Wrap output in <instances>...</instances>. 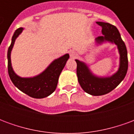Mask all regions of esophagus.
<instances>
[{
    "label": "esophagus",
    "mask_w": 134,
    "mask_h": 134,
    "mask_svg": "<svg viewBox=\"0 0 134 134\" xmlns=\"http://www.w3.org/2000/svg\"><path fill=\"white\" fill-rule=\"evenodd\" d=\"M70 56L71 58L75 59L77 57V53L75 51H74V50H72V51H70Z\"/></svg>",
    "instance_id": "34e87169"
}]
</instances>
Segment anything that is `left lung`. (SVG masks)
<instances>
[{
    "label": "left lung",
    "mask_w": 134,
    "mask_h": 134,
    "mask_svg": "<svg viewBox=\"0 0 134 134\" xmlns=\"http://www.w3.org/2000/svg\"><path fill=\"white\" fill-rule=\"evenodd\" d=\"M96 24L102 27L103 36L95 38L96 46H100L105 43L115 44L120 56L117 72L108 77L96 75L85 62L75 59L77 79L82 90L91 96H98L114 90L124 80L128 70V56L125 43L117 28L105 22L97 21Z\"/></svg>",
    "instance_id": "8db88e82"
}]
</instances>
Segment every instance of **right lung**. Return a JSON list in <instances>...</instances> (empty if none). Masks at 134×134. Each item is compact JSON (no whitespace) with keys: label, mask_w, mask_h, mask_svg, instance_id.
Masks as SVG:
<instances>
[{"label":"right lung","mask_w":134,"mask_h":134,"mask_svg":"<svg viewBox=\"0 0 134 134\" xmlns=\"http://www.w3.org/2000/svg\"><path fill=\"white\" fill-rule=\"evenodd\" d=\"M23 28H19L13 34L11 44L8 50V70L13 85L19 90L34 98H44L54 92L58 83L59 77L64 69L69 54L53 60L45 70L37 75L30 77H22L16 74L12 67L10 54L16 39L22 33Z\"/></svg>","instance_id":"right-lung-1"}]
</instances>
